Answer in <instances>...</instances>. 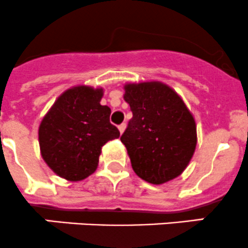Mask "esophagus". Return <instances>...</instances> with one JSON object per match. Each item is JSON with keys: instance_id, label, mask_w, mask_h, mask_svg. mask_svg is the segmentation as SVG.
<instances>
[{"instance_id": "esophagus-1", "label": "esophagus", "mask_w": 248, "mask_h": 248, "mask_svg": "<svg viewBox=\"0 0 248 248\" xmlns=\"http://www.w3.org/2000/svg\"><path fill=\"white\" fill-rule=\"evenodd\" d=\"M125 127H126V124L125 123H122L121 125H118V129H119V131H121V134H123Z\"/></svg>"}]
</instances>
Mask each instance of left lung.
Wrapping results in <instances>:
<instances>
[{
  "label": "left lung",
  "mask_w": 248,
  "mask_h": 248,
  "mask_svg": "<svg viewBox=\"0 0 248 248\" xmlns=\"http://www.w3.org/2000/svg\"><path fill=\"white\" fill-rule=\"evenodd\" d=\"M132 118L121 136L135 173L161 185L183 172L197 146V126L177 93L160 82L126 84Z\"/></svg>",
  "instance_id": "1"
}]
</instances>
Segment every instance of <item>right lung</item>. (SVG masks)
<instances>
[{
    "label": "right lung",
    "mask_w": 248,
    "mask_h": 248,
    "mask_svg": "<svg viewBox=\"0 0 248 248\" xmlns=\"http://www.w3.org/2000/svg\"><path fill=\"white\" fill-rule=\"evenodd\" d=\"M102 95V89L71 88L42 119L41 154L46 165L65 180L82 181L92 175L102 146L121 135L109 123L111 108L100 104Z\"/></svg>",
    "instance_id": "right-lung-1"
}]
</instances>
